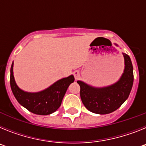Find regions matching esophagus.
<instances>
[{
  "instance_id": "obj_1",
  "label": "esophagus",
  "mask_w": 146,
  "mask_h": 146,
  "mask_svg": "<svg viewBox=\"0 0 146 146\" xmlns=\"http://www.w3.org/2000/svg\"><path fill=\"white\" fill-rule=\"evenodd\" d=\"M73 74H74V78H75V80H77L80 77V72L78 70L74 71V72H73Z\"/></svg>"
}]
</instances>
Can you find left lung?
<instances>
[{"label": "left lung", "mask_w": 146, "mask_h": 146, "mask_svg": "<svg viewBox=\"0 0 146 146\" xmlns=\"http://www.w3.org/2000/svg\"><path fill=\"white\" fill-rule=\"evenodd\" d=\"M122 54L124 70L116 82L104 87H94L81 80L77 81L80 86L81 100L89 111L100 115L113 113L128 99L133 85V66L129 56Z\"/></svg>", "instance_id": "8db88e82"}]
</instances>
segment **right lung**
<instances>
[{
  "label": "right lung",
  "mask_w": 146,
  "mask_h": 146,
  "mask_svg": "<svg viewBox=\"0 0 146 146\" xmlns=\"http://www.w3.org/2000/svg\"><path fill=\"white\" fill-rule=\"evenodd\" d=\"M14 62L10 70V85L13 94L17 102L30 112L36 115H47L59 108L69 85L74 81L70 75L54 82L50 87L38 92H27L20 89L15 82L13 73Z\"/></svg>",
  "instance_id": "obj_1"
}]
</instances>
